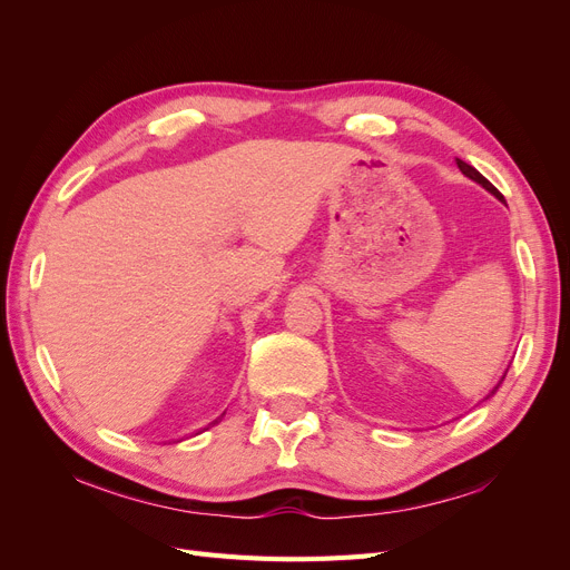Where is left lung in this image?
I'll list each match as a JSON object with an SVG mask.
<instances>
[{
    "instance_id": "obj_1",
    "label": "left lung",
    "mask_w": 570,
    "mask_h": 570,
    "mask_svg": "<svg viewBox=\"0 0 570 570\" xmlns=\"http://www.w3.org/2000/svg\"><path fill=\"white\" fill-rule=\"evenodd\" d=\"M456 166L461 168V174H463L465 178H471V180H475L478 185H482V187H485L490 195H494V197H497L499 202H504V195H502V193H499V189H497V187H494V185H492V183H490V180H488L485 176H482V174H480V170H475V168H473L471 164H465V161L456 159ZM504 375H507V373H504ZM502 381H504V377H502ZM502 381H499V383H497V387H494V390H492V392H490L488 396H492V394H494V392L499 390V385H502ZM488 396H485V400H488Z\"/></svg>"
}]
</instances>
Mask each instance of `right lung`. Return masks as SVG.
I'll use <instances>...</instances> for the list:
<instances>
[{
	"label": "right lung",
	"instance_id": "obj_1",
	"mask_svg": "<svg viewBox=\"0 0 570 570\" xmlns=\"http://www.w3.org/2000/svg\"><path fill=\"white\" fill-rule=\"evenodd\" d=\"M214 423H218V421H214ZM214 423H212V425H214Z\"/></svg>",
	"mask_w": 570,
	"mask_h": 570
}]
</instances>
